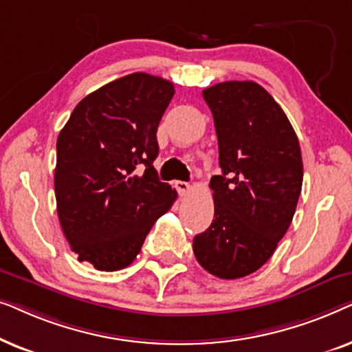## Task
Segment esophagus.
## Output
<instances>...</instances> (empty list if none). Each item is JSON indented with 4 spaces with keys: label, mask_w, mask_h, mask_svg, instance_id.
<instances>
[{
    "label": "esophagus",
    "mask_w": 352,
    "mask_h": 352,
    "mask_svg": "<svg viewBox=\"0 0 352 352\" xmlns=\"http://www.w3.org/2000/svg\"><path fill=\"white\" fill-rule=\"evenodd\" d=\"M175 187H176V190H177V194H179L181 197L182 195H187L190 192V184L189 182H184V181H176L175 182Z\"/></svg>",
    "instance_id": "obj_1"
}]
</instances>
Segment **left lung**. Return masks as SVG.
I'll return each mask as SVG.
<instances>
[{"label": "left lung", "mask_w": 352, "mask_h": 352, "mask_svg": "<svg viewBox=\"0 0 352 352\" xmlns=\"http://www.w3.org/2000/svg\"><path fill=\"white\" fill-rule=\"evenodd\" d=\"M213 113L223 175L213 176L214 219L195 235L200 266L226 280L258 271L290 228L302 186L296 133L285 112L254 81L204 89Z\"/></svg>", "instance_id": "8db88e82"}]
</instances>
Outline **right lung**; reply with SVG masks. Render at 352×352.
Masks as SVG:
<instances>
[{
	"mask_svg": "<svg viewBox=\"0 0 352 352\" xmlns=\"http://www.w3.org/2000/svg\"><path fill=\"white\" fill-rule=\"evenodd\" d=\"M175 86L142 72L86 96L57 138V214L78 261L120 271L141 252L176 190L158 179L157 128Z\"/></svg>",
	"mask_w": 352,
	"mask_h": 352,
	"instance_id": "right-lung-1",
	"label": "right lung"
}]
</instances>
